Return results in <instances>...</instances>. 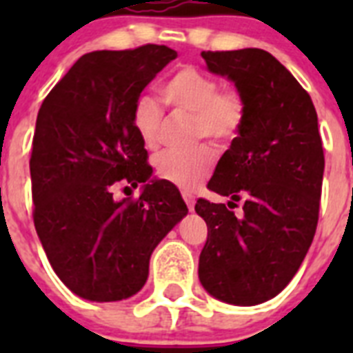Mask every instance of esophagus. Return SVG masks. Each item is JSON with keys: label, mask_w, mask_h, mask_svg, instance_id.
Returning a JSON list of instances; mask_svg holds the SVG:
<instances>
[{"label": "esophagus", "mask_w": 353, "mask_h": 353, "mask_svg": "<svg viewBox=\"0 0 353 353\" xmlns=\"http://www.w3.org/2000/svg\"><path fill=\"white\" fill-rule=\"evenodd\" d=\"M182 198H183V201H185L187 203V208H189V210H194V196L191 194V192H182Z\"/></svg>", "instance_id": "34e87169"}]
</instances>
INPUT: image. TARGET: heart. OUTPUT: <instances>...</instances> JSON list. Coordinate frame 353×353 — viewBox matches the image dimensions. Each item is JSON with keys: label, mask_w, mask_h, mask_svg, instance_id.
I'll return each mask as SVG.
<instances>
[{"label": "heart", "mask_w": 353, "mask_h": 353, "mask_svg": "<svg viewBox=\"0 0 353 353\" xmlns=\"http://www.w3.org/2000/svg\"><path fill=\"white\" fill-rule=\"evenodd\" d=\"M162 101L176 113L194 117V141L208 138L226 145L239 136L244 125L245 104L236 90H221L214 76L194 67H183L164 83ZM132 129L146 150H155L161 139L162 111L152 97H139L132 108ZM215 152L199 146L191 154H162L155 159V170L162 180L183 191H192L210 176Z\"/></svg>", "instance_id": "heart-1"}]
</instances>
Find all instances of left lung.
I'll list each match as a JSON object with an SVG mask.
<instances>
[{"mask_svg":"<svg viewBox=\"0 0 353 353\" xmlns=\"http://www.w3.org/2000/svg\"><path fill=\"white\" fill-rule=\"evenodd\" d=\"M208 72L228 77L245 104L244 125L215 166L208 189L234 204L198 199L208 226L198 276L217 301L256 305L297 274L316 232L323 148L311 97L263 49L203 51Z\"/></svg>","mask_w":353,"mask_h":353,"instance_id":"8db88e82","label":"left lung"}]
</instances>
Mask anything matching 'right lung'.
Returning <instances> with one entry per match:
<instances>
[{
	"label": "right lung",
	"instance_id": "obj_1",
	"mask_svg": "<svg viewBox=\"0 0 353 353\" xmlns=\"http://www.w3.org/2000/svg\"><path fill=\"white\" fill-rule=\"evenodd\" d=\"M174 58L155 43L88 52L40 105L30 159L33 221L52 270L81 299L136 295L154 249L187 215L179 189L152 179L130 121L146 84ZM120 179L142 185L136 202L112 198Z\"/></svg>",
	"mask_w": 353,
	"mask_h": 353
}]
</instances>
